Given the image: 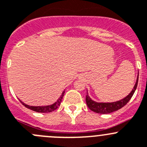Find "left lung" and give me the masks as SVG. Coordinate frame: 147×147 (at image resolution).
I'll list each match as a JSON object with an SVG mask.
<instances>
[{
    "label": "left lung",
    "instance_id": "8db88e82",
    "mask_svg": "<svg viewBox=\"0 0 147 147\" xmlns=\"http://www.w3.org/2000/svg\"><path fill=\"white\" fill-rule=\"evenodd\" d=\"M138 80H139V76H137L136 82L134 85V89L130 92L129 94L122 100H119V101L113 102H97L94 101L91 99L87 92L86 96V102L88 107L92 111L95 112L99 114H108V113H113V112L116 111V110L122 108L123 106H125L128 102V101L131 100L132 96L134 95V92H135L136 87H137Z\"/></svg>",
    "mask_w": 147,
    "mask_h": 147
}]
</instances>
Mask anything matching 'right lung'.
<instances>
[{
	"label": "right lung",
	"mask_w": 147,
	"mask_h": 147,
	"mask_svg": "<svg viewBox=\"0 0 147 147\" xmlns=\"http://www.w3.org/2000/svg\"><path fill=\"white\" fill-rule=\"evenodd\" d=\"M64 93H65V90L63 92L62 94L61 95V97L58 98V100H57L55 102H54L53 104L50 105H46V106H30L26 105L25 103H24L23 102H22L20 100L21 102L22 103V105H24V106H25L26 107H27L28 109H30V110H33V111L37 112V113H50V112H53L54 110H56L58 107L61 105V101H62L63 97L64 95Z\"/></svg>",
	"instance_id": "add662e5"
}]
</instances>
